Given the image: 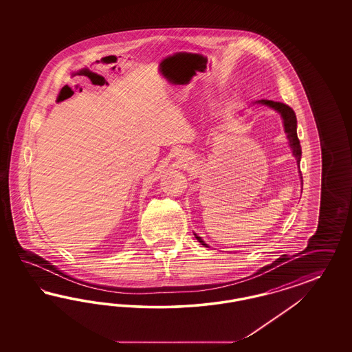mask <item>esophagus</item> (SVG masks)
Listing matches in <instances>:
<instances>
[{"instance_id":"34e87169","label":"esophagus","mask_w":352,"mask_h":352,"mask_svg":"<svg viewBox=\"0 0 352 352\" xmlns=\"http://www.w3.org/2000/svg\"><path fill=\"white\" fill-rule=\"evenodd\" d=\"M181 156V160L186 161L187 160V155H184V153H182V155H179Z\"/></svg>"}]
</instances>
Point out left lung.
Wrapping results in <instances>:
<instances>
[{
	"label": "left lung",
	"mask_w": 352,
	"mask_h": 352,
	"mask_svg": "<svg viewBox=\"0 0 352 352\" xmlns=\"http://www.w3.org/2000/svg\"><path fill=\"white\" fill-rule=\"evenodd\" d=\"M253 104H262V106L270 107L272 108L274 111H276L277 113L280 115V118L283 120V126H284V131L287 134V138H288L289 147L292 149V153L293 156L296 157L297 160V165L300 162V156H302V148H300V143H299L298 135H297V118H296V113L294 111L290 108V107L284 104V103H280V102H274V100H267V99H261V100H256ZM299 177H300V182H302V174L299 170ZM195 234V237L197 239V241L201 244V245L206 246V248H210L208 245L203 239L199 236V234Z\"/></svg>",
	"instance_id": "8db88e82"
}]
</instances>
